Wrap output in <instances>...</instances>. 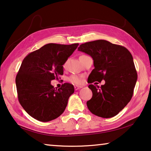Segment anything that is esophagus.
I'll list each match as a JSON object with an SVG mask.
<instances>
[{
	"label": "esophagus",
	"mask_w": 151,
	"mask_h": 151,
	"mask_svg": "<svg viewBox=\"0 0 151 151\" xmlns=\"http://www.w3.org/2000/svg\"><path fill=\"white\" fill-rule=\"evenodd\" d=\"M82 86H75V90H78V89H81V88H82Z\"/></svg>",
	"instance_id": "34e87169"
}]
</instances>
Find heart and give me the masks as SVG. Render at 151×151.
<instances>
[{"label":"heart","instance_id":"1","mask_svg":"<svg viewBox=\"0 0 151 151\" xmlns=\"http://www.w3.org/2000/svg\"><path fill=\"white\" fill-rule=\"evenodd\" d=\"M68 81L70 83H73V84H76V85L81 84L82 81L81 78L77 75H71L68 78Z\"/></svg>","mask_w":151,"mask_h":151}]
</instances>
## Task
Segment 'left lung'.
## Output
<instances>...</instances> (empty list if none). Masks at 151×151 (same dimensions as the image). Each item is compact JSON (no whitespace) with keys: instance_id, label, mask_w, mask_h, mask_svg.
I'll list each match as a JSON object with an SVG mask.
<instances>
[{"instance_id":"8db88e82","label":"left lung","mask_w":151,"mask_h":151,"mask_svg":"<svg viewBox=\"0 0 151 151\" xmlns=\"http://www.w3.org/2000/svg\"><path fill=\"white\" fill-rule=\"evenodd\" d=\"M78 50L93 60L94 69L88 77L92 98L87 102L91 113L102 118H111L122 111L132 98L138 75L131 53L125 47L105 40L81 44ZM105 81L99 86L94 81Z\"/></svg>"}]
</instances>
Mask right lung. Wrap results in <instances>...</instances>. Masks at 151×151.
I'll return each mask as SVG.
<instances>
[{
	"label": "right lung",
	"mask_w": 151,
	"mask_h": 151,
	"mask_svg": "<svg viewBox=\"0 0 151 151\" xmlns=\"http://www.w3.org/2000/svg\"><path fill=\"white\" fill-rule=\"evenodd\" d=\"M78 43L47 44L24 58L15 78L18 100L29 115L42 122L60 116L66 109L73 85L65 83L59 89L51 81L64 73L63 65Z\"/></svg>",
	"instance_id": "1"
}]
</instances>
